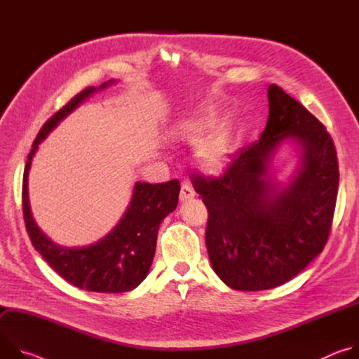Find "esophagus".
I'll list each match as a JSON object with an SVG mask.
<instances>
[{"instance_id":"34e87169","label":"esophagus","mask_w":359,"mask_h":359,"mask_svg":"<svg viewBox=\"0 0 359 359\" xmlns=\"http://www.w3.org/2000/svg\"><path fill=\"white\" fill-rule=\"evenodd\" d=\"M179 197H180V201H187V200L193 198V197H194V190H193V187H191L189 183H183L182 187H180V194H179Z\"/></svg>"}]
</instances>
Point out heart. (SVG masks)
Masks as SVG:
<instances>
[{
  "label": "heart",
  "mask_w": 359,
  "mask_h": 359,
  "mask_svg": "<svg viewBox=\"0 0 359 359\" xmlns=\"http://www.w3.org/2000/svg\"><path fill=\"white\" fill-rule=\"evenodd\" d=\"M213 123V119L209 115H204L191 122L189 132L191 136H198L204 130H208ZM231 143L224 133H216L204 140L197 149V158L203 168L215 170L220 168L230 156Z\"/></svg>",
  "instance_id": "obj_1"
}]
</instances>
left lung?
Instances as JSON below:
<instances>
[{"instance_id": "8db88e82", "label": "left lung", "mask_w": 359, "mask_h": 359, "mask_svg": "<svg viewBox=\"0 0 359 359\" xmlns=\"http://www.w3.org/2000/svg\"><path fill=\"white\" fill-rule=\"evenodd\" d=\"M269 108L262 137L241 147L222 176L190 175L209 212L212 267L240 291L278 287L309 266L327 244L338 194L337 150L325 126L274 83ZM285 138L302 146L303 163L277 191L266 166Z\"/></svg>"}]
</instances>
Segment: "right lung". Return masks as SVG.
<instances>
[{"label":"right lung","mask_w":359,"mask_h":359,"mask_svg":"<svg viewBox=\"0 0 359 359\" xmlns=\"http://www.w3.org/2000/svg\"><path fill=\"white\" fill-rule=\"evenodd\" d=\"M109 83L111 81L99 88L88 86L81 90L43 123L32 143L24 170L22 213L32 245L64 280L86 291L126 292L136 288L149 273L155 257L159 226L177 206L180 191L177 179L159 184L137 182L132 201L118 226L105 238L88 247L68 248L50 241L36 227L28 203V170L38 144L88 96Z\"/></svg>","instance_id":"obj_1"}]
</instances>
